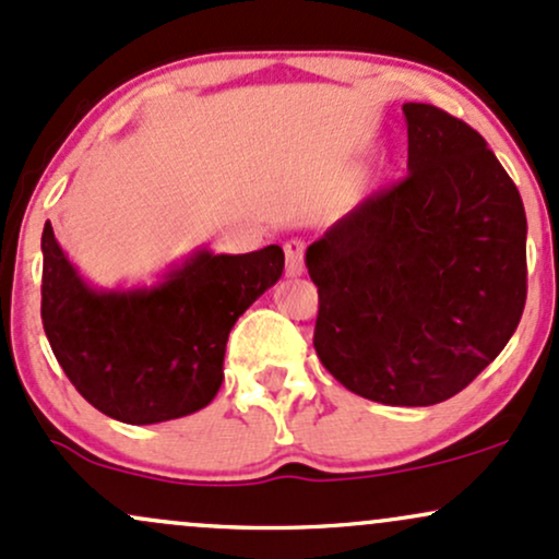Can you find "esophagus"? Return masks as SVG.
Here are the masks:
<instances>
[{"instance_id": "1", "label": "esophagus", "mask_w": 559, "mask_h": 559, "mask_svg": "<svg viewBox=\"0 0 559 559\" xmlns=\"http://www.w3.org/2000/svg\"><path fill=\"white\" fill-rule=\"evenodd\" d=\"M304 242L287 240L285 242V274L287 277H298L304 274Z\"/></svg>"}]
</instances>
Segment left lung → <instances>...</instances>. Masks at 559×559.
<instances>
[{
  "label": "left lung",
  "instance_id": "left-lung-1",
  "mask_svg": "<svg viewBox=\"0 0 559 559\" xmlns=\"http://www.w3.org/2000/svg\"><path fill=\"white\" fill-rule=\"evenodd\" d=\"M409 174L306 250L319 293L313 348L356 396L441 404L518 330L528 293L525 209L473 127L406 103Z\"/></svg>",
  "mask_w": 559,
  "mask_h": 559
}]
</instances>
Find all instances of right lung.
Wrapping results in <instances>:
<instances>
[{"mask_svg": "<svg viewBox=\"0 0 559 559\" xmlns=\"http://www.w3.org/2000/svg\"><path fill=\"white\" fill-rule=\"evenodd\" d=\"M41 322L55 359L94 409L153 425L209 406L224 380L229 330L282 277L285 253L198 250L153 287L94 290L41 231Z\"/></svg>", "mask_w": 559, "mask_h": 559, "instance_id": "1", "label": "right lung"}]
</instances>
